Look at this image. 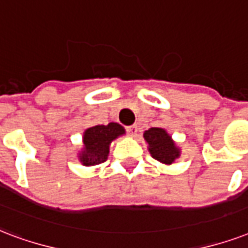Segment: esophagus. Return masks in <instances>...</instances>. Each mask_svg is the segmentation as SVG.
<instances>
[{
	"mask_svg": "<svg viewBox=\"0 0 248 248\" xmlns=\"http://www.w3.org/2000/svg\"><path fill=\"white\" fill-rule=\"evenodd\" d=\"M126 131H127L128 135H131V137H135L138 132V126L137 124H131V126H127L126 127Z\"/></svg>",
	"mask_w": 248,
	"mask_h": 248,
	"instance_id": "34e87169",
	"label": "esophagus"
}]
</instances>
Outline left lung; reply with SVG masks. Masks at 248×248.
I'll list each match as a JSON object with an SVG mask.
<instances>
[{
	"instance_id": "8db88e82",
	"label": "left lung",
	"mask_w": 248,
	"mask_h": 248,
	"mask_svg": "<svg viewBox=\"0 0 248 248\" xmlns=\"http://www.w3.org/2000/svg\"><path fill=\"white\" fill-rule=\"evenodd\" d=\"M144 139L148 143L149 152L152 157L162 164L170 165L179 156L178 148L170 139L164 128L152 127L144 132Z\"/></svg>"
}]
</instances>
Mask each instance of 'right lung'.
Listing matches in <instances>:
<instances>
[{
	"instance_id": "obj_1",
	"label": "right lung",
	"mask_w": 248,
	"mask_h": 248,
	"mask_svg": "<svg viewBox=\"0 0 248 248\" xmlns=\"http://www.w3.org/2000/svg\"><path fill=\"white\" fill-rule=\"evenodd\" d=\"M122 134H124V127L114 122L87 128L83 138L84 151L79 156L83 165H96L105 161L109 155V144Z\"/></svg>"
}]
</instances>
